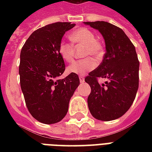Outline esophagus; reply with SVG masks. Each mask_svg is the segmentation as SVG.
Listing matches in <instances>:
<instances>
[{
  "label": "esophagus",
  "mask_w": 152,
  "mask_h": 152,
  "mask_svg": "<svg viewBox=\"0 0 152 152\" xmlns=\"http://www.w3.org/2000/svg\"><path fill=\"white\" fill-rule=\"evenodd\" d=\"M79 79L80 83H84L85 82V77L83 76H79Z\"/></svg>",
  "instance_id": "esophagus-1"
}]
</instances>
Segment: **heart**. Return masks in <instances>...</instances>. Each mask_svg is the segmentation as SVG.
<instances>
[{
    "mask_svg": "<svg viewBox=\"0 0 152 152\" xmlns=\"http://www.w3.org/2000/svg\"><path fill=\"white\" fill-rule=\"evenodd\" d=\"M70 39L76 45H82L86 46L84 56H93L96 59L101 58L103 55V49L101 43L96 40L94 32L88 28H78L72 32ZM58 53L63 60L67 63H72L74 59V47L72 44L62 41L58 45ZM97 63L92 58L76 61L67 67L70 73L77 75H84L91 70L95 68Z\"/></svg>",
    "mask_w": 152,
    "mask_h": 152,
    "instance_id": "obj_1",
    "label": "heart"
}]
</instances>
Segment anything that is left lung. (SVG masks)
Listing matches in <instances>:
<instances>
[{
  "instance_id": "left-lung-1",
  "label": "left lung",
  "mask_w": 152,
  "mask_h": 152,
  "mask_svg": "<svg viewBox=\"0 0 152 152\" xmlns=\"http://www.w3.org/2000/svg\"><path fill=\"white\" fill-rule=\"evenodd\" d=\"M84 23L98 30L106 45L101 64L85 79L91 88L87 100L89 112L97 120L113 121L127 112L136 97L139 80L136 50L121 28L104 21ZM99 77L109 80L100 84Z\"/></svg>"
}]
</instances>
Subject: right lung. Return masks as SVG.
Returning <instances> with one entry per match:
<instances>
[{"label":"right lung","instance_id":"obj_1","mask_svg":"<svg viewBox=\"0 0 152 152\" xmlns=\"http://www.w3.org/2000/svg\"><path fill=\"white\" fill-rule=\"evenodd\" d=\"M71 23H54L33 31L20 53L19 76L26 105L43 124L58 123L65 117L71 98L80 85L77 74L58 80L65 71L58 45Z\"/></svg>","mask_w":152,"mask_h":152}]
</instances>
